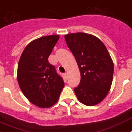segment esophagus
<instances>
[{"label": "esophagus", "instance_id": "obj_1", "mask_svg": "<svg viewBox=\"0 0 132 132\" xmlns=\"http://www.w3.org/2000/svg\"><path fill=\"white\" fill-rule=\"evenodd\" d=\"M64 76H65V78L67 79V77H68V74H67V73H64Z\"/></svg>", "mask_w": 132, "mask_h": 132}]
</instances>
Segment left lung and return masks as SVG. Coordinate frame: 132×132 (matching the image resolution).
Listing matches in <instances>:
<instances>
[{
	"instance_id": "8db88e82",
	"label": "left lung",
	"mask_w": 132,
	"mask_h": 132,
	"mask_svg": "<svg viewBox=\"0 0 132 132\" xmlns=\"http://www.w3.org/2000/svg\"><path fill=\"white\" fill-rule=\"evenodd\" d=\"M81 74V81L74 88L80 102L92 106L108 95L113 74V63L108 49L95 36L77 32L65 35Z\"/></svg>"
}]
</instances>
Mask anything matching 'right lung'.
<instances>
[{
  "label": "right lung",
  "mask_w": 132,
  "mask_h": 132,
  "mask_svg": "<svg viewBox=\"0 0 132 132\" xmlns=\"http://www.w3.org/2000/svg\"><path fill=\"white\" fill-rule=\"evenodd\" d=\"M59 35L42 37L24 49L18 64L17 80L24 96L39 108H49L59 100L65 83L48 58Z\"/></svg>",
  "instance_id": "add662e5"
}]
</instances>
